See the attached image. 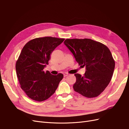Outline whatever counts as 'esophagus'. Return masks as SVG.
Returning a JSON list of instances; mask_svg holds the SVG:
<instances>
[{
  "mask_svg": "<svg viewBox=\"0 0 129 129\" xmlns=\"http://www.w3.org/2000/svg\"><path fill=\"white\" fill-rule=\"evenodd\" d=\"M69 75V74L68 73H64V77H66V76H67Z\"/></svg>",
  "mask_w": 129,
  "mask_h": 129,
  "instance_id": "34e87169",
  "label": "esophagus"
}]
</instances>
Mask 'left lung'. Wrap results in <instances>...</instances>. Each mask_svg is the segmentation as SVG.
Masks as SVG:
<instances>
[{
    "instance_id": "left-lung-1",
    "label": "left lung",
    "mask_w": 129,
    "mask_h": 129,
    "mask_svg": "<svg viewBox=\"0 0 129 129\" xmlns=\"http://www.w3.org/2000/svg\"><path fill=\"white\" fill-rule=\"evenodd\" d=\"M81 67L83 76L76 73L74 91L82 95L97 97L108 86L112 77L115 61L108 47L91 39H66L64 42Z\"/></svg>"
}]
</instances>
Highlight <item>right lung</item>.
Returning a JSON list of instances; mask_svg holds the SVG:
<instances>
[{
	"label": "right lung",
	"mask_w": 129,
	"mask_h": 129,
	"mask_svg": "<svg viewBox=\"0 0 129 129\" xmlns=\"http://www.w3.org/2000/svg\"><path fill=\"white\" fill-rule=\"evenodd\" d=\"M65 39L52 37L36 38L27 43L16 63V71L21 89L31 99L42 102L55 93L61 73L54 75L44 69L48 64L50 55Z\"/></svg>",
	"instance_id": "obj_1"
}]
</instances>
